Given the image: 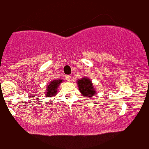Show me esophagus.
Here are the masks:
<instances>
[{
	"mask_svg": "<svg viewBox=\"0 0 149 149\" xmlns=\"http://www.w3.org/2000/svg\"><path fill=\"white\" fill-rule=\"evenodd\" d=\"M65 77H66V79H67L68 81H71V80H72V76H71V75H67Z\"/></svg>",
	"mask_w": 149,
	"mask_h": 149,
	"instance_id": "1",
	"label": "esophagus"
}]
</instances>
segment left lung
Wrapping results in <instances>:
<instances>
[{"instance_id": "left-lung-1", "label": "left lung", "mask_w": 149, "mask_h": 149, "mask_svg": "<svg viewBox=\"0 0 149 149\" xmlns=\"http://www.w3.org/2000/svg\"><path fill=\"white\" fill-rule=\"evenodd\" d=\"M77 84L80 92H81L86 97H92V95L95 93L91 81L88 78H82L77 81Z\"/></svg>"}]
</instances>
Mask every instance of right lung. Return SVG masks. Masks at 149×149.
Segmentation results:
<instances>
[{
  "instance_id": "obj_1",
  "label": "right lung",
  "mask_w": 149,
  "mask_h": 149,
  "mask_svg": "<svg viewBox=\"0 0 149 149\" xmlns=\"http://www.w3.org/2000/svg\"><path fill=\"white\" fill-rule=\"evenodd\" d=\"M63 81L61 79H57V80H54L51 83H49L48 86L47 88V93L46 95L47 97H51V96L55 95L56 94V91L58 89V87L60 84Z\"/></svg>"
}]
</instances>
